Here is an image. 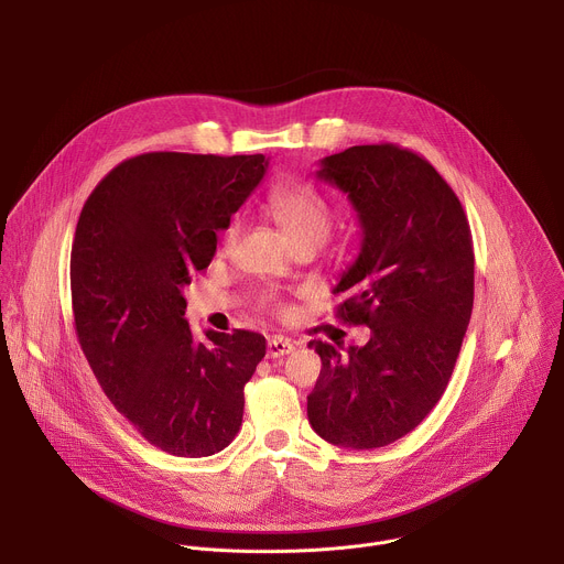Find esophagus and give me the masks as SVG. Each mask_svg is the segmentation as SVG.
I'll list each match as a JSON object with an SVG mask.
<instances>
[{
    "instance_id": "esophagus-1",
    "label": "esophagus",
    "mask_w": 564,
    "mask_h": 564,
    "mask_svg": "<svg viewBox=\"0 0 564 564\" xmlns=\"http://www.w3.org/2000/svg\"><path fill=\"white\" fill-rule=\"evenodd\" d=\"M294 350V344L290 339H283V337H272L268 341V357L276 359V357H285Z\"/></svg>"
}]
</instances>
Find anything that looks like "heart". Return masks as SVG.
I'll return each mask as SVG.
<instances>
[{"instance_id":"obj_1","label":"heart","mask_w":564,"mask_h":564,"mask_svg":"<svg viewBox=\"0 0 564 564\" xmlns=\"http://www.w3.org/2000/svg\"><path fill=\"white\" fill-rule=\"evenodd\" d=\"M268 212L279 223L290 243L296 240H316L321 246L333 229V209L316 189L307 185L276 187L268 200ZM231 229H227V236Z\"/></svg>"}]
</instances>
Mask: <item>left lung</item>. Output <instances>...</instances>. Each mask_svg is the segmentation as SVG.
<instances>
[{"label":"left lung","mask_w":564,"mask_h":564,"mask_svg":"<svg viewBox=\"0 0 564 564\" xmlns=\"http://www.w3.org/2000/svg\"><path fill=\"white\" fill-rule=\"evenodd\" d=\"M318 165L316 178L348 196L361 225L337 314L370 339L346 352L310 341L321 375L307 420L335 446L379 448L422 424L446 390L473 310L470 227L448 183L409 149L359 144Z\"/></svg>","instance_id":"obj_1"}]
</instances>
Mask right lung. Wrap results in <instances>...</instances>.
<instances>
[{
  "label": "right lung",
  "mask_w": 564,
  "mask_h": 564,
  "mask_svg": "<svg viewBox=\"0 0 564 564\" xmlns=\"http://www.w3.org/2000/svg\"><path fill=\"white\" fill-rule=\"evenodd\" d=\"M265 170L263 153H142L111 170L79 214L70 250L79 346L118 413L170 455L207 457L236 437L243 388L265 357L259 333L198 339L183 296Z\"/></svg>",
  "instance_id": "right-lung-1"
}]
</instances>
